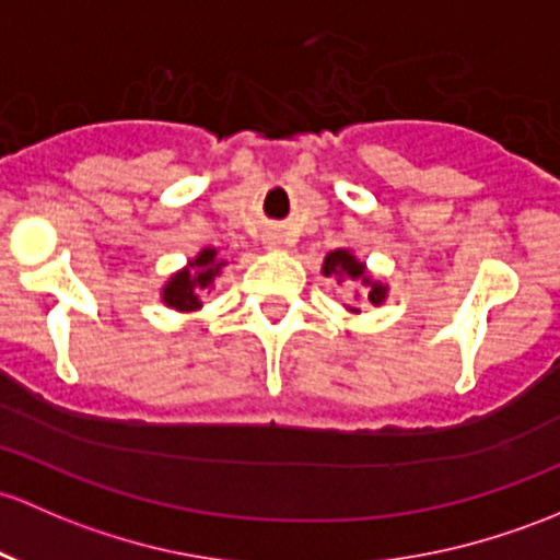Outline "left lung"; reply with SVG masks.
Segmentation results:
<instances>
[{
  "label": "left lung",
  "instance_id": "left-lung-1",
  "mask_svg": "<svg viewBox=\"0 0 560 560\" xmlns=\"http://www.w3.org/2000/svg\"><path fill=\"white\" fill-rule=\"evenodd\" d=\"M322 273L329 276V279H335L338 284H343V281H357V284H362V290H364L362 298L373 305H381L388 295V287L384 284V281L373 279L368 270V265H364L362 260H357V255L351 249L327 252L325 262H322ZM349 311L351 314H359V308H349Z\"/></svg>",
  "mask_w": 560,
  "mask_h": 560
}]
</instances>
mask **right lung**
Returning a JSON list of instances; mask_svg holds the SVG:
<instances>
[{
  "mask_svg": "<svg viewBox=\"0 0 560 560\" xmlns=\"http://www.w3.org/2000/svg\"><path fill=\"white\" fill-rule=\"evenodd\" d=\"M225 265L228 260L217 255L214 246H206L163 284L161 300L168 308L179 311V314H192V311L201 308V295L214 287V279L222 273Z\"/></svg>",
  "mask_w": 560,
  "mask_h": 560,
  "instance_id": "add662e5",
  "label": "right lung"
}]
</instances>
